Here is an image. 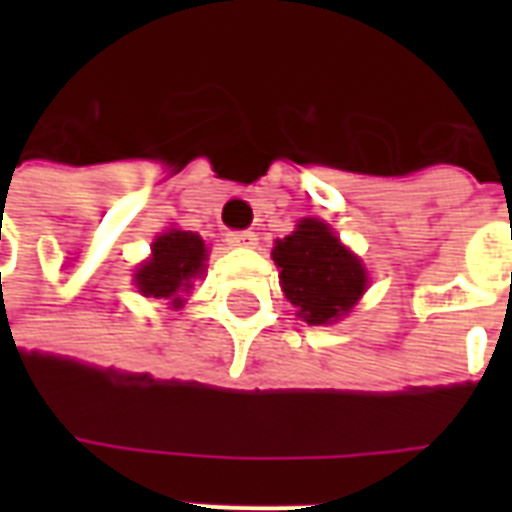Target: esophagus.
I'll return each mask as SVG.
<instances>
[{
	"label": "esophagus",
	"instance_id": "1",
	"mask_svg": "<svg viewBox=\"0 0 512 512\" xmlns=\"http://www.w3.org/2000/svg\"><path fill=\"white\" fill-rule=\"evenodd\" d=\"M228 244H231V247H255L257 233L255 231H228Z\"/></svg>",
	"mask_w": 512,
	"mask_h": 512
}]
</instances>
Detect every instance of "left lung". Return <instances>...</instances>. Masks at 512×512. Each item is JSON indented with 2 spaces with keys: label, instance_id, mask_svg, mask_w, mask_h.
I'll return each instance as SVG.
<instances>
[{
  "label": "left lung",
  "instance_id": "obj_1",
  "mask_svg": "<svg viewBox=\"0 0 512 512\" xmlns=\"http://www.w3.org/2000/svg\"><path fill=\"white\" fill-rule=\"evenodd\" d=\"M273 260L281 268L284 295L297 308V316L313 327L345 316L364 295L366 271L361 260L316 217H305L295 233L276 241Z\"/></svg>",
  "mask_w": 512,
  "mask_h": 512
}]
</instances>
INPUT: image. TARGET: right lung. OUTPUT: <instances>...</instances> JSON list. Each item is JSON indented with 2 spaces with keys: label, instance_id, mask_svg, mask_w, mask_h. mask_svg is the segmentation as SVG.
<instances>
[{
  "label": "right lung",
  "instance_id": "obj_1",
  "mask_svg": "<svg viewBox=\"0 0 512 512\" xmlns=\"http://www.w3.org/2000/svg\"><path fill=\"white\" fill-rule=\"evenodd\" d=\"M207 247L199 233L167 231L154 241L151 257L135 273L138 289L146 297L172 300L175 308L183 305L180 292L191 289V279L204 271Z\"/></svg>",
  "mask_w": 512,
  "mask_h": 512
}]
</instances>
